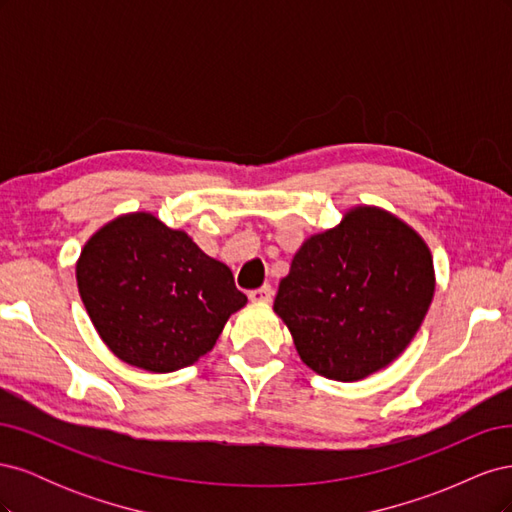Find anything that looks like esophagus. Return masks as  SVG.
Returning <instances> with one entry per match:
<instances>
[{
    "label": "esophagus",
    "mask_w": 512,
    "mask_h": 512,
    "mask_svg": "<svg viewBox=\"0 0 512 512\" xmlns=\"http://www.w3.org/2000/svg\"><path fill=\"white\" fill-rule=\"evenodd\" d=\"M271 299H273V288L269 284L250 292V301L254 303H271Z\"/></svg>",
    "instance_id": "1"
}]
</instances>
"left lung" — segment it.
<instances>
[{
	"label": "left lung",
	"mask_w": 512,
	"mask_h": 512,
	"mask_svg": "<svg viewBox=\"0 0 512 512\" xmlns=\"http://www.w3.org/2000/svg\"><path fill=\"white\" fill-rule=\"evenodd\" d=\"M433 290L436 273L423 237L397 215L359 205L303 241L273 312L309 369L356 382L408 348Z\"/></svg>",
	"instance_id": "left-lung-1"
}]
</instances>
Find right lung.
Wrapping results in <instances>:
<instances>
[{
    "instance_id": "1",
    "label": "right lung",
    "mask_w": 512,
    "mask_h": 512,
    "mask_svg": "<svg viewBox=\"0 0 512 512\" xmlns=\"http://www.w3.org/2000/svg\"><path fill=\"white\" fill-rule=\"evenodd\" d=\"M76 284L108 350L151 374L196 363L247 303L224 262L147 211L123 213L89 237Z\"/></svg>"
}]
</instances>
